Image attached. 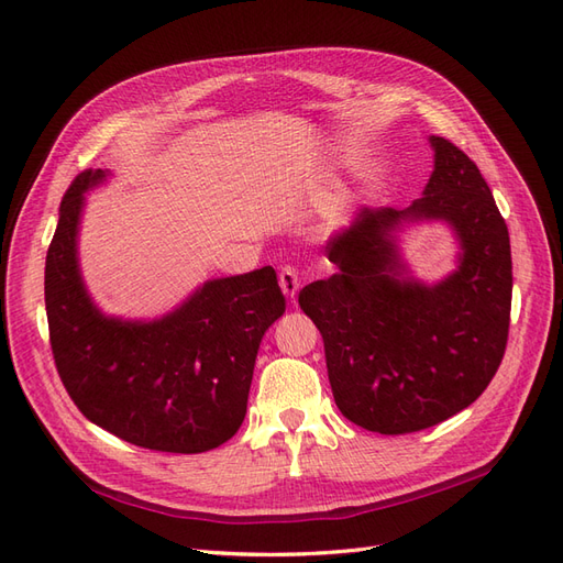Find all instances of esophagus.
<instances>
[{"label":"esophagus","instance_id":"obj_1","mask_svg":"<svg viewBox=\"0 0 563 563\" xmlns=\"http://www.w3.org/2000/svg\"><path fill=\"white\" fill-rule=\"evenodd\" d=\"M279 286H282L284 296H288V298L294 300V298H296V294H298V288H300L298 269H296V267H291V265L282 267V269H279Z\"/></svg>","mask_w":563,"mask_h":563}]
</instances>
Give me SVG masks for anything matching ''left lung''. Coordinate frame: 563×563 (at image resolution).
Listing matches in <instances>:
<instances>
[{"label":"left lung","mask_w":563,"mask_h":563,"mask_svg":"<svg viewBox=\"0 0 563 563\" xmlns=\"http://www.w3.org/2000/svg\"><path fill=\"white\" fill-rule=\"evenodd\" d=\"M434 172L406 211L362 209L331 236L338 272L298 294L323 338L333 399L347 420L380 434L432 428L463 411L496 376L512 310V251L476 164L430 135ZM446 219L464 253L434 287L402 277L388 232L399 219Z\"/></svg>","instance_id":"left-lung-1"}]
</instances>
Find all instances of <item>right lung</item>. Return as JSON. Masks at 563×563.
<instances>
[{
  "label": "right lung",
  "instance_id": "1",
  "mask_svg": "<svg viewBox=\"0 0 563 563\" xmlns=\"http://www.w3.org/2000/svg\"><path fill=\"white\" fill-rule=\"evenodd\" d=\"M106 172H81L60 201L46 253L44 300L58 376L79 411L129 444L203 453L242 428L255 354L286 300L269 265L213 279L157 321L98 312L77 265L84 192Z\"/></svg>",
  "mask_w": 563,
  "mask_h": 563
}]
</instances>
